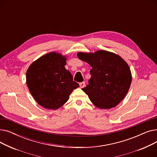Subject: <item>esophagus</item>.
Segmentation results:
<instances>
[{
  "label": "esophagus",
  "mask_w": 157,
  "mask_h": 157,
  "mask_svg": "<svg viewBox=\"0 0 157 157\" xmlns=\"http://www.w3.org/2000/svg\"><path fill=\"white\" fill-rule=\"evenodd\" d=\"M85 85V82H81V83H79V86L81 88H83Z\"/></svg>",
  "instance_id": "esophagus-1"
}]
</instances>
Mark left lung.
I'll return each instance as SVG.
<instances>
[{
    "label": "left lung",
    "mask_w": 157,
    "mask_h": 157,
    "mask_svg": "<svg viewBox=\"0 0 157 157\" xmlns=\"http://www.w3.org/2000/svg\"><path fill=\"white\" fill-rule=\"evenodd\" d=\"M77 56L92 67L88 84L82 88L91 102L103 109L116 107L131 85L132 73L127 63L120 56L105 50L78 52Z\"/></svg>",
    "instance_id": "8db88e82"
}]
</instances>
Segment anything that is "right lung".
<instances>
[{
    "label": "right lung",
    "instance_id": "1",
    "mask_svg": "<svg viewBox=\"0 0 157 157\" xmlns=\"http://www.w3.org/2000/svg\"><path fill=\"white\" fill-rule=\"evenodd\" d=\"M66 60L65 56L50 52L39 58L27 71L29 91L44 108H60L69 100L73 90L79 87L71 73L65 68Z\"/></svg>",
    "mask_w": 157,
    "mask_h": 157
}]
</instances>
